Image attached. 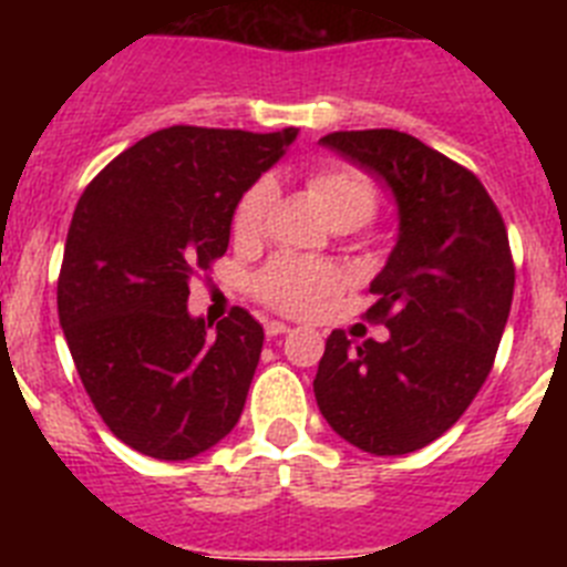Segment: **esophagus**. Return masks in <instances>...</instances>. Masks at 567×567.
Listing matches in <instances>:
<instances>
[{
    "label": "esophagus",
    "instance_id": "34e87169",
    "mask_svg": "<svg viewBox=\"0 0 567 567\" xmlns=\"http://www.w3.org/2000/svg\"><path fill=\"white\" fill-rule=\"evenodd\" d=\"M264 332H267V338H278V334H287L289 327L287 323H280V320H267V323H264Z\"/></svg>",
    "mask_w": 567,
    "mask_h": 567
}]
</instances>
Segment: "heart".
<instances>
[{
  "instance_id": "b5f03b06",
  "label": "heart",
  "mask_w": 567,
  "mask_h": 567,
  "mask_svg": "<svg viewBox=\"0 0 567 567\" xmlns=\"http://www.w3.org/2000/svg\"><path fill=\"white\" fill-rule=\"evenodd\" d=\"M307 189L318 202L320 213L334 229H352L378 213V187L365 173L346 164L315 167L307 175ZM275 187L269 178L255 182L240 195L233 213V238L238 244L255 240L267 227ZM338 287V272L327 264L298 258H275L252 280V292L260 303L284 315H307L327 292Z\"/></svg>"
}]
</instances>
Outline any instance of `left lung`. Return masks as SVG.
I'll list each match as a JSON object with an SVG mask.
<instances>
[{
    "instance_id": "1",
    "label": "left lung",
    "mask_w": 567,
    "mask_h": 567,
    "mask_svg": "<svg viewBox=\"0 0 567 567\" xmlns=\"http://www.w3.org/2000/svg\"><path fill=\"white\" fill-rule=\"evenodd\" d=\"M320 144L392 187L400 235L365 309L389 338L354 343L334 329L315 400L360 452H417L463 417L497 358L514 298L505 221L477 175L414 135L340 130Z\"/></svg>"
}]
</instances>
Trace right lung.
Segmentation results:
<instances>
[{
    "label": "right lung",
    "instance_id": "1",
    "mask_svg": "<svg viewBox=\"0 0 567 567\" xmlns=\"http://www.w3.org/2000/svg\"><path fill=\"white\" fill-rule=\"evenodd\" d=\"M295 135L175 124L115 155L79 198L59 323L84 392L135 452L189 460L238 423L264 327L235 307L209 332L187 312L189 280L227 252L235 204Z\"/></svg>",
    "mask_w": 567,
    "mask_h": 567
}]
</instances>
